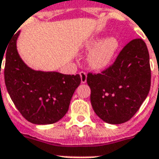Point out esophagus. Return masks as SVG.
<instances>
[{
	"label": "esophagus",
	"instance_id": "esophagus-1",
	"mask_svg": "<svg viewBox=\"0 0 159 159\" xmlns=\"http://www.w3.org/2000/svg\"><path fill=\"white\" fill-rule=\"evenodd\" d=\"M79 74L80 77H81V82L86 83V82H87V73L85 72H80Z\"/></svg>",
	"mask_w": 159,
	"mask_h": 159
}]
</instances>
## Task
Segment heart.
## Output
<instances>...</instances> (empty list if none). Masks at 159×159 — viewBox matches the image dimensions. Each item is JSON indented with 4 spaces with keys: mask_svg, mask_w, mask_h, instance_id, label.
<instances>
[{
    "mask_svg": "<svg viewBox=\"0 0 159 159\" xmlns=\"http://www.w3.org/2000/svg\"><path fill=\"white\" fill-rule=\"evenodd\" d=\"M120 47V42L114 36L103 39L101 35L93 36L85 43V50L91 51L87 57L92 69L104 70L111 64Z\"/></svg>",
    "mask_w": 159,
    "mask_h": 159,
    "instance_id": "b5f03b06",
    "label": "heart"
}]
</instances>
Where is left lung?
<instances>
[{"label":"left lung","instance_id":"1","mask_svg":"<svg viewBox=\"0 0 159 159\" xmlns=\"http://www.w3.org/2000/svg\"><path fill=\"white\" fill-rule=\"evenodd\" d=\"M87 82L97 116L112 125L129 120L150 90L149 54L144 41L131 40L113 64L102 73H88Z\"/></svg>","mask_w":159,"mask_h":159}]
</instances>
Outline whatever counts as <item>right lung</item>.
Here are the masks:
<instances>
[{
	"label": "right lung",
	"mask_w": 159,
	"mask_h": 159,
	"mask_svg": "<svg viewBox=\"0 0 159 159\" xmlns=\"http://www.w3.org/2000/svg\"><path fill=\"white\" fill-rule=\"evenodd\" d=\"M20 32L12 37L5 50L6 89L16 107L27 120L35 125L53 124L68 111L81 77L79 74L36 71L28 67L17 51L16 41ZM1 59L3 57L0 58L1 62Z\"/></svg>",
	"instance_id": "obj_1"
}]
</instances>
